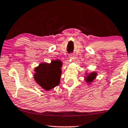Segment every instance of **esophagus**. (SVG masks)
<instances>
[{
  "instance_id": "34e87169",
  "label": "esophagus",
  "mask_w": 128,
  "mask_h": 128,
  "mask_svg": "<svg viewBox=\"0 0 128 128\" xmlns=\"http://www.w3.org/2000/svg\"><path fill=\"white\" fill-rule=\"evenodd\" d=\"M70 59H72L73 60V61H75V60H76V56L74 55V54H71L70 55Z\"/></svg>"
}]
</instances>
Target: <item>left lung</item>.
Masks as SVG:
<instances>
[{
  "label": "left lung",
  "instance_id": "8db88e82",
  "mask_svg": "<svg viewBox=\"0 0 128 128\" xmlns=\"http://www.w3.org/2000/svg\"><path fill=\"white\" fill-rule=\"evenodd\" d=\"M96 76H97V73L95 72H92L90 73L86 72L85 76H84V80L87 83L88 85H90L93 82L94 80L96 79Z\"/></svg>",
  "mask_w": 128,
  "mask_h": 128
}]
</instances>
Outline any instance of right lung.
<instances>
[{"label":"right lung","mask_w":128,"mask_h":128,"mask_svg":"<svg viewBox=\"0 0 128 128\" xmlns=\"http://www.w3.org/2000/svg\"><path fill=\"white\" fill-rule=\"evenodd\" d=\"M62 65V62L58 60H53L50 63H40L34 70V79L44 90L48 91L54 88L60 83Z\"/></svg>","instance_id":"right-lung-1"}]
</instances>
